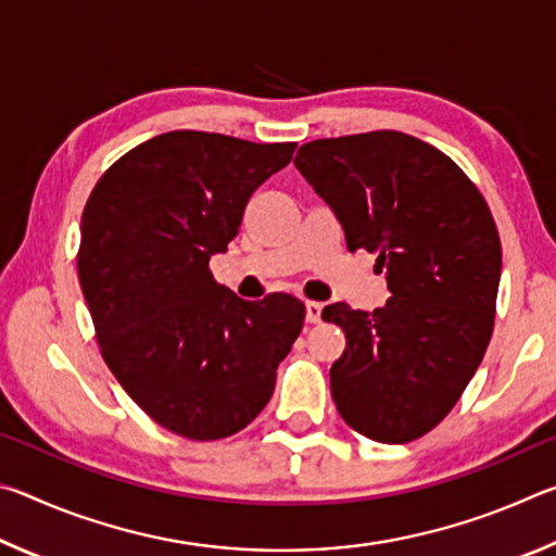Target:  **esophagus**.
Returning a JSON list of instances; mask_svg holds the SVG:
<instances>
[{
  "label": "esophagus",
  "mask_w": 556,
  "mask_h": 556,
  "mask_svg": "<svg viewBox=\"0 0 556 556\" xmlns=\"http://www.w3.org/2000/svg\"><path fill=\"white\" fill-rule=\"evenodd\" d=\"M324 306L318 301H306V321L308 324H321Z\"/></svg>",
  "instance_id": "34e87169"
}]
</instances>
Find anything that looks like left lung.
<instances>
[{
    "instance_id": "left-lung-1",
    "label": "left lung",
    "mask_w": 556,
    "mask_h": 556,
    "mask_svg": "<svg viewBox=\"0 0 556 556\" xmlns=\"http://www.w3.org/2000/svg\"><path fill=\"white\" fill-rule=\"evenodd\" d=\"M294 164L348 250L378 252L392 294L375 312L324 308L345 333L336 407L357 434L407 444L446 417L491 341L503 265L493 215L446 154L404 131L316 139Z\"/></svg>"
}]
</instances>
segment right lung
<instances>
[{
	"instance_id": "right-lung-1",
	"label": "right lung",
	"mask_w": 556,
	"mask_h": 556,
	"mask_svg": "<svg viewBox=\"0 0 556 556\" xmlns=\"http://www.w3.org/2000/svg\"><path fill=\"white\" fill-rule=\"evenodd\" d=\"M294 149L166 131L112 164L83 211L78 277L102 357L174 434L215 441L248 427L304 326L299 299L244 301L208 269Z\"/></svg>"
}]
</instances>
